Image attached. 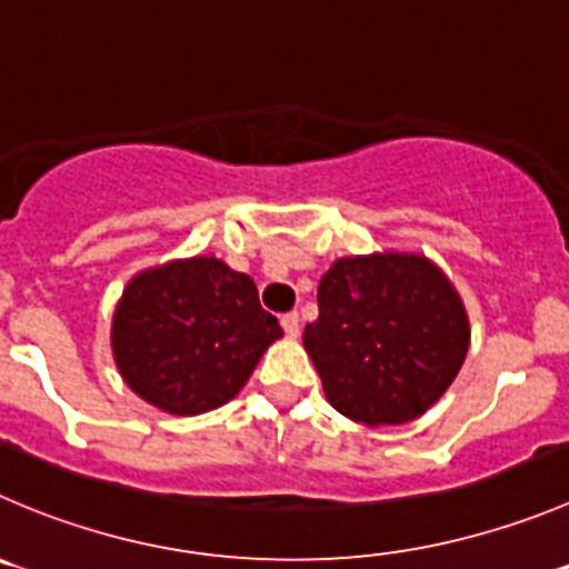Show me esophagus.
Listing matches in <instances>:
<instances>
[{"label": "esophagus", "mask_w": 569, "mask_h": 569, "mask_svg": "<svg viewBox=\"0 0 569 569\" xmlns=\"http://www.w3.org/2000/svg\"><path fill=\"white\" fill-rule=\"evenodd\" d=\"M281 329H284V335H288V338H299V332H301L299 312H284V316H281Z\"/></svg>", "instance_id": "1"}]
</instances>
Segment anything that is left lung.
I'll use <instances>...</instances> for the list:
<instances>
[{"label": "left lung", "instance_id": "1", "mask_svg": "<svg viewBox=\"0 0 569 569\" xmlns=\"http://www.w3.org/2000/svg\"><path fill=\"white\" fill-rule=\"evenodd\" d=\"M305 349L338 413L369 427L405 425L458 377L469 318L450 279L421 253L343 257L321 276Z\"/></svg>", "mask_w": 569, "mask_h": 569}]
</instances>
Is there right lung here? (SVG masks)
Segmentation results:
<instances>
[{
  "label": "right lung",
  "instance_id": "add662e5",
  "mask_svg": "<svg viewBox=\"0 0 569 569\" xmlns=\"http://www.w3.org/2000/svg\"><path fill=\"white\" fill-rule=\"evenodd\" d=\"M281 327L251 276L214 257L176 259L128 281L111 349L122 380L172 416H198L240 393Z\"/></svg>",
  "mask_w": 569,
  "mask_h": 569
}]
</instances>
